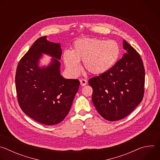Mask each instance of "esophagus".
Segmentation results:
<instances>
[{"instance_id":"esophagus-1","label":"esophagus","mask_w":160,"mask_h":160,"mask_svg":"<svg viewBox=\"0 0 160 160\" xmlns=\"http://www.w3.org/2000/svg\"><path fill=\"white\" fill-rule=\"evenodd\" d=\"M80 81V84L82 86H84V85H87V81L85 79L83 78V79H81Z\"/></svg>"}]
</instances>
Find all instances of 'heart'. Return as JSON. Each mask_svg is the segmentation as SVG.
I'll return each mask as SVG.
<instances>
[{
	"label": "heart",
	"mask_w": 160,
	"mask_h": 160,
	"mask_svg": "<svg viewBox=\"0 0 160 160\" xmlns=\"http://www.w3.org/2000/svg\"><path fill=\"white\" fill-rule=\"evenodd\" d=\"M120 54L118 43L112 40L84 38L73 43L72 51H65L62 58L68 72L76 75L80 71V61L90 73L101 75L117 63Z\"/></svg>",
	"instance_id": "obj_1"
}]
</instances>
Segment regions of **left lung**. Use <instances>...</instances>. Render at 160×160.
Masks as SVG:
<instances>
[{
	"instance_id": "obj_1",
	"label": "left lung",
	"mask_w": 160,
	"mask_h": 160,
	"mask_svg": "<svg viewBox=\"0 0 160 160\" xmlns=\"http://www.w3.org/2000/svg\"><path fill=\"white\" fill-rule=\"evenodd\" d=\"M126 51L107 72L91 78L92 102L101 116L108 121L120 120L132 112L144 94L145 70L137 51L123 40Z\"/></svg>"
}]
</instances>
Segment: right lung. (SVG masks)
I'll return each instance as SVG.
<instances>
[{"mask_svg": "<svg viewBox=\"0 0 160 160\" xmlns=\"http://www.w3.org/2000/svg\"><path fill=\"white\" fill-rule=\"evenodd\" d=\"M42 53L53 58L47 67L38 64ZM60 43L38 38L17 66L15 82L21 109L35 121L47 125L62 122L69 112L79 88L78 79H65L60 74Z\"/></svg>", "mask_w": 160, "mask_h": 160, "instance_id": "right-lung-1", "label": "right lung"}]
</instances>
